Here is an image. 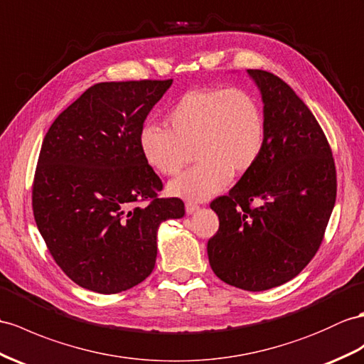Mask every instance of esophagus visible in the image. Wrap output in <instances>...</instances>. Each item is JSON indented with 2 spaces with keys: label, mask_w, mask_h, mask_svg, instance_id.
Listing matches in <instances>:
<instances>
[{
  "label": "esophagus",
  "mask_w": 364,
  "mask_h": 364,
  "mask_svg": "<svg viewBox=\"0 0 364 364\" xmlns=\"http://www.w3.org/2000/svg\"><path fill=\"white\" fill-rule=\"evenodd\" d=\"M185 210H187L188 215H191V213H194V211H198V210H199V205H198L196 202H191V200H188L187 203H185Z\"/></svg>",
  "instance_id": "esophagus-1"
}]
</instances>
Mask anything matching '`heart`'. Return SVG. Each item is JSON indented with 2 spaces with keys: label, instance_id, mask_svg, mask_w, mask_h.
I'll return each instance as SVG.
<instances>
[{
  "label": "heart",
  "instance_id": "obj_1",
  "mask_svg": "<svg viewBox=\"0 0 364 364\" xmlns=\"http://www.w3.org/2000/svg\"><path fill=\"white\" fill-rule=\"evenodd\" d=\"M168 129L145 125L139 146L146 164L164 176H176L190 149L198 164L170 182L174 196L205 200L224 190L232 174L242 176L258 162L265 140L259 102L241 87L187 91L165 115Z\"/></svg>",
  "mask_w": 364,
  "mask_h": 364
}]
</instances>
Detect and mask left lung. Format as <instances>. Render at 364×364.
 <instances>
[{"label": "left lung", "mask_w": 364, "mask_h": 364, "mask_svg": "<svg viewBox=\"0 0 364 364\" xmlns=\"http://www.w3.org/2000/svg\"><path fill=\"white\" fill-rule=\"evenodd\" d=\"M261 91L262 153L227 196L207 244L219 279L250 291L295 278L320 249L336 198V171L324 132L306 103L277 75L247 69Z\"/></svg>", "instance_id": "1"}]
</instances>
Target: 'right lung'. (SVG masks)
<instances>
[{"instance_id": "obj_1", "label": "right lung", "mask_w": 364, "mask_h": 364, "mask_svg": "<svg viewBox=\"0 0 364 364\" xmlns=\"http://www.w3.org/2000/svg\"><path fill=\"white\" fill-rule=\"evenodd\" d=\"M173 80L105 82L86 90L44 136L32 187L33 218L58 267L80 287L119 294L151 274L157 230L185 215L161 199L162 181L139 132Z\"/></svg>"}]
</instances>
